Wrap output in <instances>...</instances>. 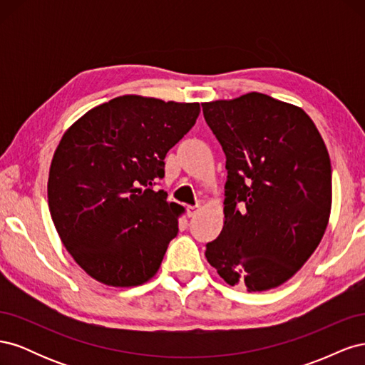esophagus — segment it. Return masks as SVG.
Returning <instances> with one entry per match:
<instances>
[{"label": "esophagus", "mask_w": 365, "mask_h": 365, "mask_svg": "<svg viewBox=\"0 0 365 365\" xmlns=\"http://www.w3.org/2000/svg\"><path fill=\"white\" fill-rule=\"evenodd\" d=\"M200 212V205H190V207H187V215H189V217H192V216H196V213Z\"/></svg>", "instance_id": "1"}]
</instances>
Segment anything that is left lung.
<instances>
[{
    "label": "left lung",
    "mask_w": 365,
    "mask_h": 365,
    "mask_svg": "<svg viewBox=\"0 0 365 365\" xmlns=\"http://www.w3.org/2000/svg\"><path fill=\"white\" fill-rule=\"evenodd\" d=\"M202 111L228 172L224 228L205 257L231 286L277 288L312 256L327 228V148L302 108L267 94L205 102Z\"/></svg>",
    "instance_id": "1"
}]
</instances>
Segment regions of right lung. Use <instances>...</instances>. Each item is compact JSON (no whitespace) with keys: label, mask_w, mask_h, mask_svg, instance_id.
I'll return each instance as SVG.
<instances>
[{"label":"right lung","mask_w":365,"mask_h":365,"mask_svg":"<svg viewBox=\"0 0 365 365\" xmlns=\"http://www.w3.org/2000/svg\"><path fill=\"white\" fill-rule=\"evenodd\" d=\"M200 113V103L128 94L90 109L63 134L48 208L63 247L94 280L132 288L158 272L184 208L152 185Z\"/></svg>","instance_id":"1"}]
</instances>
